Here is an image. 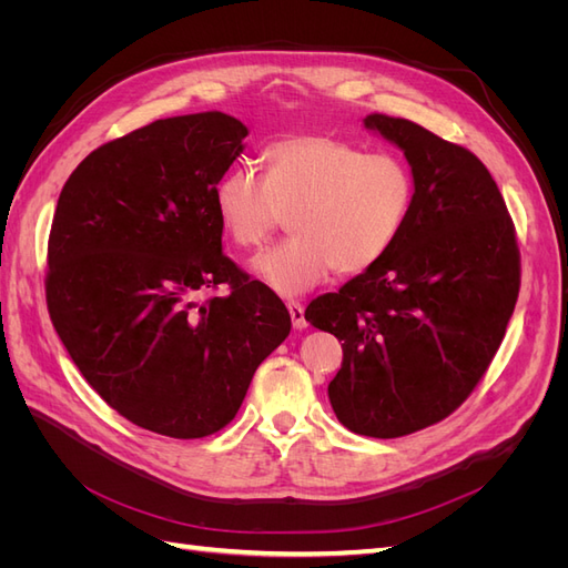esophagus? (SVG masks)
Returning <instances> with one entry per match:
<instances>
[{"mask_svg": "<svg viewBox=\"0 0 568 568\" xmlns=\"http://www.w3.org/2000/svg\"><path fill=\"white\" fill-rule=\"evenodd\" d=\"M286 307H288L291 322H294V329H305L307 322H305V311H303V303H298V301H288V303H286Z\"/></svg>", "mask_w": 568, "mask_h": 568, "instance_id": "obj_1", "label": "esophagus"}]
</instances>
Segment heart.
Segmentation results:
<instances>
[{"label":"heart","instance_id":"b5f03b06","mask_svg":"<svg viewBox=\"0 0 568 568\" xmlns=\"http://www.w3.org/2000/svg\"><path fill=\"white\" fill-rule=\"evenodd\" d=\"M265 178L232 168L213 201L234 246L261 248L291 215L288 242L265 251L255 272L277 294L298 296L338 274L382 263L398 242L415 175L390 151H365L326 134H294L263 151Z\"/></svg>","mask_w":568,"mask_h":568}]
</instances>
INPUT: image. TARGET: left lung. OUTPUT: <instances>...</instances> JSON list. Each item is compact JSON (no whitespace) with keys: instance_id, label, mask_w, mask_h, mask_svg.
I'll return each instance as SVG.
<instances>
[{"instance_id":"obj_1","label":"left lung","mask_w":568,"mask_h":568,"mask_svg":"<svg viewBox=\"0 0 568 568\" xmlns=\"http://www.w3.org/2000/svg\"><path fill=\"white\" fill-rule=\"evenodd\" d=\"M365 125L405 151L415 205L384 261L317 296L305 320L343 341L329 384L338 422L400 438L450 417L486 376L519 298L521 253L469 149L407 118L369 113Z\"/></svg>"}]
</instances>
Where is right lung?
Returning <instances> with one entry per match:
<instances>
[{"instance_id":"1","label":"right lung","mask_w":568,"mask_h":568,"mask_svg":"<svg viewBox=\"0 0 568 568\" xmlns=\"http://www.w3.org/2000/svg\"><path fill=\"white\" fill-rule=\"evenodd\" d=\"M246 134L220 111L153 120L94 149L51 220V324L101 398L153 434L225 428L291 329L280 296L222 253L213 192Z\"/></svg>"}]
</instances>
